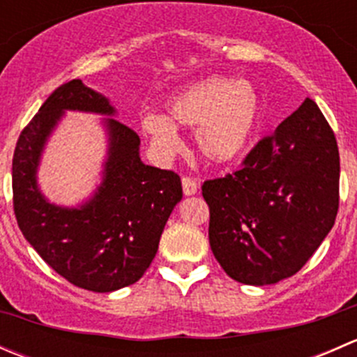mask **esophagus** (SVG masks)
Listing matches in <instances>:
<instances>
[{
  "mask_svg": "<svg viewBox=\"0 0 357 357\" xmlns=\"http://www.w3.org/2000/svg\"><path fill=\"white\" fill-rule=\"evenodd\" d=\"M181 185H183V192H185V195H195L197 190H199V185H197V181L193 178H190V176H185V178L181 179Z\"/></svg>",
  "mask_w": 357,
  "mask_h": 357,
  "instance_id": "1",
  "label": "esophagus"
}]
</instances>
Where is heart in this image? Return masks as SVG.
<instances>
[{
	"mask_svg": "<svg viewBox=\"0 0 357 357\" xmlns=\"http://www.w3.org/2000/svg\"><path fill=\"white\" fill-rule=\"evenodd\" d=\"M164 115L149 114L142 129L162 157L181 146L176 128L193 129L197 152L208 164H228L242 155L259 117V96L247 81L212 75L169 100Z\"/></svg>",
	"mask_w": 357,
	"mask_h": 357,
	"instance_id": "heart-1",
	"label": "heart"
}]
</instances>
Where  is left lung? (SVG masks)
I'll list each match as a JSON object with an SVG mask.
<instances>
[{
  "instance_id": "obj_1",
  "label": "left lung",
  "mask_w": 357,
  "mask_h": 357,
  "mask_svg": "<svg viewBox=\"0 0 357 357\" xmlns=\"http://www.w3.org/2000/svg\"><path fill=\"white\" fill-rule=\"evenodd\" d=\"M340 157L312 100L262 138L225 178L207 179L208 243L229 278L271 285L301 271L332 229Z\"/></svg>"
}]
</instances>
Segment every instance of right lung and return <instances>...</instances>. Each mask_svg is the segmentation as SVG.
Wrapping results in <instances>:
<instances>
[{
  "label": "right lung",
  "mask_w": 357,
  "mask_h": 357,
  "mask_svg": "<svg viewBox=\"0 0 357 357\" xmlns=\"http://www.w3.org/2000/svg\"><path fill=\"white\" fill-rule=\"evenodd\" d=\"M66 110L114 115L109 100L72 79L56 88L20 132L12 164L13 211L29 243L60 276L79 289L114 291L138 282L152 264L160 235L181 200L174 171L139 158V136L105 119L109 157L95 197L77 208L59 207L36 183L43 146Z\"/></svg>",
  "instance_id": "add662e5"
}]
</instances>
